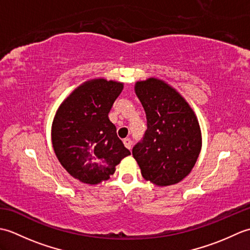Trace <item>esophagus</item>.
Returning a JSON list of instances; mask_svg holds the SVG:
<instances>
[{"label": "esophagus", "mask_w": 250, "mask_h": 250, "mask_svg": "<svg viewBox=\"0 0 250 250\" xmlns=\"http://www.w3.org/2000/svg\"><path fill=\"white\" fill-rule=\"evenodd\" d=\"M124 144H125V146L128 148V149H131V147H132V141L130 140V139H125L124 140Z\"/></svg>", "instance_id": "1"}]
</instances>
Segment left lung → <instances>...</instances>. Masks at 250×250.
<instances>
[{
    "mask_svg": "<svg viewBox=\"0 0 250 250\" xmlns=\"http://www.w3.org/2000/svg\"><path fill=\"white\" fill-rule=\"evenodd\" d=\"M134 91L147 118L144 139L132 149L142 176L159 187L182 182L193 168L202 148L195 113L183 95L162 79L136 82Z\"/></svg>",
    "mask_w": 250,
    "mask_h": 250,
    "instance_id": "1",
    "label": "left lung"
}]
</instances>
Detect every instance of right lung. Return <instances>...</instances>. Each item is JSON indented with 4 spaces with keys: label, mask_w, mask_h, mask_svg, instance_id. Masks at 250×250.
I'll list each match as a JSON object with an SVG mask.
<instances>
[{
    "label": "right lung",
    "mask_w": 250,
    "mask_h": 250,
    "mask_svg": "<svg viewBox=\"0 0 250 250\" xmlns=\"http://www.w3.org/2000/svg\"><path fill=\"white\" fill-rule=\"evenodd\" d=\"M124 83L93 78L63 101L51 125L54 151L66 172L88 185L110 178L116 166L131 155L117 136L108 113Z\"/></svg>",
    "instance_id": "right-lung-1"
}]
</instances>
